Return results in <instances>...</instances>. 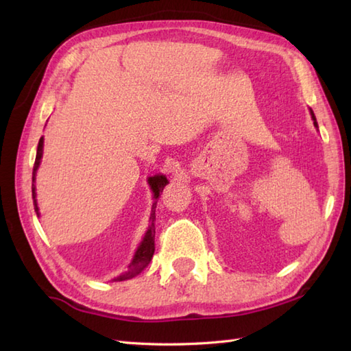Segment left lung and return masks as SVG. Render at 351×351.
<instances>
[{
    "instance_id": "obj_1",
    "label": "left lung",
    "mask_w": 351,
    "mask_h": 351,
    "mask_svg": "<svg viewBox=\"0 0 351 351\" xmlns=\"http://www.w3.org/2000/svg\"><path fill=\"white\" fill-rule=\"evenodd\" d=\"M309 111H311V116H312V121H314L315 128H318V123H317V119H315V116H314V111H312V110H309Z\"/></svg>"
}]
</instances>
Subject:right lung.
<instances>
[{"label":"right lung","mask_w":351,"mask_h":351,"mask_svg":"<svg viewBox=\"0 0 351 351\" xmlns=\"http://www.w3.org/2000/svg\"><path fill=\"white\" fill-rule=\"evenodd\" d=\"M42 154H43V137H40L39 145H37V154H36V161H34V167H33L32 191H33V202H34L36 214H39V208H37V202H36L34 180H36V171H37V169H39V164H40V160H42ZM147 184H149V187H151V190L154 193L152 213H151V217H149V223H151V225H149L146 234L143 237V240H141L136 253H134V258L131 261V264L128 265V270L122 273L114 280H126V279L134 278V276H137L138 273L145 270L147 264L151 263L152 256H154V252H155V208H156V202H158V197L162 193V189L166 187L169 181L164 175H155V176L147 178Z\"/></svg>","instance_id":"obj_1"}]
</instances>
